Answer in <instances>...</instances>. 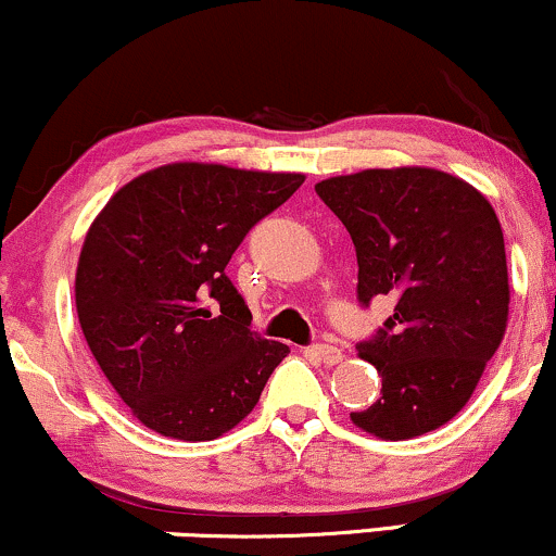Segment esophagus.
Wrapping results in <instances>:
<instances>
[{
  "label": "esophagus",
  "mask_w": 556,
  "mask_h": 556,
  "mask_svg": "<svg viewBox=\"0 0 556 556\" xmlns=\"http://www.w3.org/2000/svg\"><path fill=\"white\" fill-rule=\"evenodd\" d=\"M306 356H312L319 364H328V367H332V364H338V362H343V351L336 349V345H328V343L309 345V349H306Z\"/></svg>",
  "instance_id": "34e87169"
}]
</instances>
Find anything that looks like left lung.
I'll use <instances>...</instances> for the list:
<instances>
[{
  "mask_svg": "<svg viewBox=\"0 0 556 556\" xmlns=\"http://www.w3.org/2000/svg\"><path fill=\"white\" fill-rule=\"evenodd\" d=\"M351 233L356 296L395 302L358 356L382 377L380 401L351 414L364 432L410 440L466 406L507 328L505 239L479 189L437 168H367L315 185Z\"/></svg>",
  "mask_w": 556,
  "mask_h": 556,
  "instance_id": "1",
  "label": "left lung"
}]
</instances>
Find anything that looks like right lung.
<instances>
[{
  "instance_id": "add662e5",
  "label": "right lung",
  "mask_w": 556,
  "mask_h": 556,
  "mask_svg": "<svg viewBox=\"0 0 556 556\" xmlns=\"http://www.w3.org/2000/svg\"><path fill=\"white\" fill-rule=\"evenodd\" d=\"M302 181L168 163L98 213L77 263V317L98 367L148 429L215 440L257 406L289 345L250 330L226 265Z\"/></svg>"
}]
</instances>
